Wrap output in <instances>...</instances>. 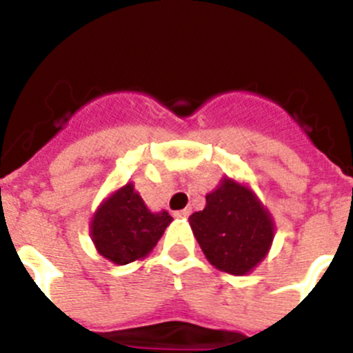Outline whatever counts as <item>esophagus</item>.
Wrapping results in <instances>:
<instances>
[{
	"instance_id": "obj_1",
	"label": "esophagus",
	"mask_w": 353,
	"mask_h": 353,
	"mask_svg": "<svg viewBox=\"0 0 353 353\" xmlns=\"http://www.w3.org/2000/svg\"><path fill=\"white\" fill-rule=\"evenodd\" d=\"M190 213H192V208H185V210L177 211V214H179V216H188Z\"/></svg>"
}]
</instances>
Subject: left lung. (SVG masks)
Instances as JSON below:
<instances>
[{"instance_id":"obj_1","label":"left lung","mask_w":353,"mask_h":353,"mask_svg":"<svg viewBox=\"0 0 353 353\" xmlns=\"http://www.w3.org/2000/svg\"><path fill=\"white\" fill-rule=\"evenodd\" d=\"M202 252L214 268L231 275L252 272L274 241V220L247 186L223 177L206 195V208L190 216Z\"/></svg>"}]
</instances>
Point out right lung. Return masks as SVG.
I'll return each instance as SVG.
<instances>
[{"instance_id": "1", "label": "right lung", "mask_w": 353, "mask_h": 353, "mask_svg": "<svg viewBox=\"0 0 353 353\" xmlns=\"http://www.w3.org/2000/svg\"><path fill=\"white\" fill-rule=\"evenodd\" d=\"M170 222L167 211L152 213L133 183H128L97 208L90 234L101 256L115 265H128L151 252Z\"/></svg>"}]
</instances>
